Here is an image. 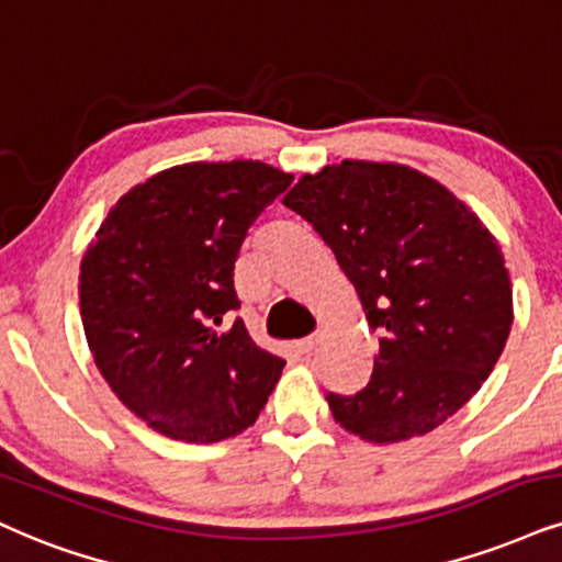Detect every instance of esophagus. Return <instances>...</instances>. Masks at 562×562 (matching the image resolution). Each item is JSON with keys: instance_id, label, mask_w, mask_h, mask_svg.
<instances>
[{"instance_id": "esophagus-1", "label": "esophagus", "mask_w": 562, "mask_h": 562, "mask_svg": "<svg viewBox=\"0 0 562 562\" xmlns=\"http://www.w3.org/2000/svg\"><path fill=\"white\" fill-rule=\"evenodd\" d=\"M317 346V336H307V338H300V341H294V349L300 351V355H310Z\"/></svg>"}]
</instances>
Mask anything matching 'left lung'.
<instances>
[{
	"label": "left lung",
	"instance_id": "8db88e82",
	"mask_svg": "<svg viewBox=\"0 0 562 562\" xmlns=\"http://www.w3.org/2000/svg\"><path fill=\"white\" fill-rule=\"evenodd\" d=\"M334 249L380 334L357 396L334 419L367 442L432 432L480 391L514 323L501 245L438 179L404 164L351 161L304 175L283 198Z\"/></svg>",
	"mask_w": 562,
	"mask_h": 562
}]
</instances>
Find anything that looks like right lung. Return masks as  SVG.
I'll return each mask as SVG.
<instances>
[{
    "mask_svg": "<svg viewBox=\"0 0 562 562\" xmlns=\"http://www.w3.org/2000/svg\"><path fill=\"white\" fill-rule=\"evenodd\" d=\"M292 184L262 161L171 166L116 200L80 262L93 362L130 412L171 440L255 425L283 359L260 349L234 292L247 228Z\"/></svg>",
    "mask_w": 562,
    "mask_h": 562,
    "instance_id": "add662e5",
    "label": "right lung"
}]
</instances>
